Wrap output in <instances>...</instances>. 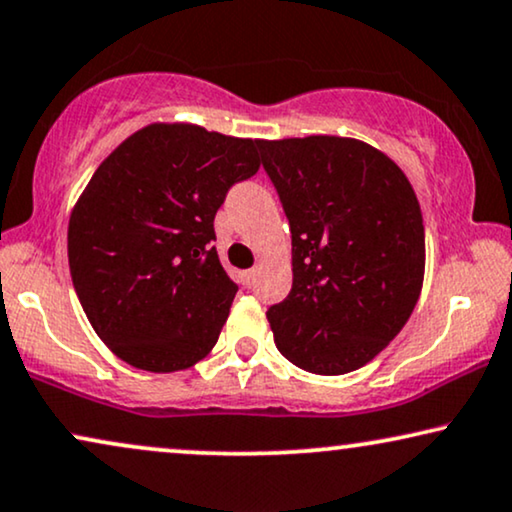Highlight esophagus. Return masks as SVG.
<instances>
[{
    "label": "esophagus",
    "mask_w": 512,
    "mask_h": 512,
    "mask_svg": "<svg viewBox=\"0 0 512 512\" xmlns=\"http://www.w3.org/2000/svg\"><path fill=\"white\" fill-rule=\"evenodd\" d=\"M256 275H258V270H256V268H251V270L244 272V280H247L249 287H254V282H256Z\"/></svg>",
    "instance_id": "34e87169"
}]
</instances>
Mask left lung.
<instances>
[{"label": "left lung", "instance_id": "left-lung-1", "mask_svg": "<svg viewBox=\"0 0 512 512\" xmlns=\"http://www.w3.org/2000/svg\"><path fill=\"white\" fill-rule=\"evenodd\" d=\"M291 230L294 284L270 305L277 350L310 374L367 364L407 324L426 265L414 188L355 138L258 141Z\"/></svg>", "mask_w": 512, "mask_h": 512}]
</instances>
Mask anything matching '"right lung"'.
<instances>
[{"label": "right lung", "instance_id": "obj_1", "mask_svg": "<svg viewBox=\"0 0 512 512\" xmlns=\"http://www.w3.org/2000/svg\"><path fill=\"white\" fill-rule=\"evenodd\" d=\"M258 141L195 124H150L96 169L68 228L77 298L131 367L169 374L209 355L237 284L218 261L214 218L258 171Z\"/></svg>", "mask_w": 512, "mask_h": 512}]
</instances>
